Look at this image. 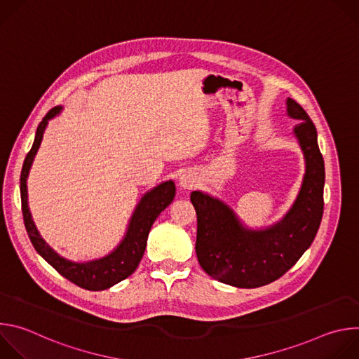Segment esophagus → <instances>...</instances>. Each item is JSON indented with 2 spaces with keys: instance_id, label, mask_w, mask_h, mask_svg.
Returning <instances> with one entry per match:
<instances>
[{
  "instance_id": "34e87169",
  "label": "esophagus",
  "mask_w": 359,
  "mask_h": 359,
  "mask_svg": "<svg viewBox=\"0 0 359 359\" xmlns=\"http://www.w3.org/2000/svg\"><path fill=\"white\" fill-rule=\"evenodd\" d=\"M196 183H197V177H196V175H194L193 172L186 170V172H183V173L180 175V177H179V184H180V187L184 189V190L193 189V187L196 186Z\"/></svg>"
}]
</instances>
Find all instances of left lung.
<instances>
[{
	"label": "left lung",
	"instance_id": "8db88e82",
	"mask_svg": "<svg viewBox=\"0 0 359 359\" xmlns=\"http://www.w3.org/2000/svg\"><path fill=\"white\" fill-rule=\"evenodd\" d=\"M287 115L299 121L292 133L304 155L305 173L297 198L281 220L251 229L223 200L200 190L190 194L197 215V260L220 283L257 288L278 280L311 245L320 229L325 169L317 129L291 97H287Z\"/></svg>",
	"mask_w": 359,
	"mask_h": 359
}]
</instances>
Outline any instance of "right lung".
Returning a JSON list of instances; mask_svg holds the SVG:
<instances>
[{"label":"right lung","instance_id":"right-lung-1","mask_svg":"<svg viewBox=\"0 0 359 359\" xmlns=\"http://www.w3.org/2000/svg\"><path fill=\"white\" fill-rule=\"evenodd\" d=\"M61 111H62V107H55L50 109L45 115V118L41 121L35 132L32 147L28 151V155L22 165L20 190H21L24 223L32 245L48 264L53 266L67 280L72 281L74 284L85 290L102 291V290L111 288L112 285L128 278L137 269L143 257L151 224L155 223L159 215L173 201L176 194V187L173 180H166L150 189L149 191H146L139 200V203L136 204L123 238L111 252L104 255V257L88 260V262H72L62 257V255L58 254L39 234L28 208V189H27V179H28L36 151L41 146L46 125L50 119L58 116Z\"/></svg>","mask_w":359,"mask_h":359}]
</instances>
